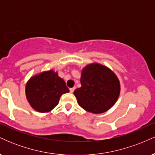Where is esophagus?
Instances as JSON below:
<instances>
[{"label": "esophagus", "mask_w": 155, "mask_h": 155, "mask_svg": "<svg viewBox=\"0 0 155 155\" xmlns=\"http://www.w3.org/2000/svg\"><path fill=\"white\" fill-rule=\"evenodd\" d=\"M74 90H75V87H73V88H70V92H71V93H73L74 91Z\"/></svg>", "instance_id": "esophagus-1"}]
</instances>
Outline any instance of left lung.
<instances>
[{
	"label": "left lung",
	"instance_id": "1",
	"mask_svg": "<svg viewBox=\"0 0 155 155\" xmlns=\"http://www.w3.org/2000/svg\"><path fill=\"white\" fill-rule=\"evenodd\" d=\"M81 87L74 93L81 108L93 114L104 113L118 99L120 84L114 73L107 67L93 63L84 68Z\"/></svg>",
	"mask_w": 155,
	"mask_h": 155
}]
</instances>
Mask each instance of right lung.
<instances>
[{
  "mask_svg": "<svg viewBox=\"0 0 155 155\" xmlns=\"http://www.w3.org/2000/svg\"><path fill=\"white\" fill-rule=\"evenodd\" d=\"M68 92L64 80L53 71L31 77L25 87L28 102L35 111L41 113L52 110L59 103L60 96Z\"/></svg>",
  "mask_w": 155,
  "mask_h": 155,
  "instance_id": "add662e5",
  "label": "right lung"
}]
</instances>
